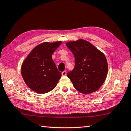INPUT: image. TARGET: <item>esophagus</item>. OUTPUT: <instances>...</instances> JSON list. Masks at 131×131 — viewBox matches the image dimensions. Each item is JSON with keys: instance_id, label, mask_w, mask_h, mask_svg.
Listing matches in <instances>:
<instances>
[{"instance_id": "esophagus-1", "label": "esophagus", "mask_w": 131, "mask_h": 131, "mask_svg": "<svg viewBox=\"0 0 131 131\" xmlns=\"http://www.w3.org/2000/svg\"><path fill=\"white\" fill-rule=\"evenodd\" d=\"M66 73H67V72H66V70H65V71H63V72H62V76H66Z\"/></svg>"}]
</instances>
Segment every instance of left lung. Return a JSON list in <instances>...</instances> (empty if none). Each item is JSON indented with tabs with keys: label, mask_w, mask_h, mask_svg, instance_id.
I'll return each instance as SVG.
<instances>
[{
	"label": "left lung",
	"mask_w": 131,
	"mask_h": 131,
	"mask_svg": "<svg viewBox=\"0 0 131 131\" xmlns=\"http://www.w3.org/2000/svg\"><path fill=\"white\" fill-rule=\"evenodd\" d=\"M66 46L74 56V69L67 73L75 89L88 94L99 90L108 72L105 55L94 45L83 39L68 41Z\"/></svg>",
	"instance_id": "8db88e82"
}]
</instances>
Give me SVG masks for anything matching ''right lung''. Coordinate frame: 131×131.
<instances>
[{"label": "right lung", "mask_w": 131, "mask_h": 131, "mask_svg": "<svg viewBox=\"0 0 131 131\" xmlns=\"http://www.w3.org/2000/svg\"><path fill=\"white\" fill-rule=\"evenodd\" d=\"M61 41L44 42L33 49L24 61L22 76L28 87L39 94H46L56 87L61 77L52 59V55Z\"/></svg>", "instance_id": "1"}]
</instances>
